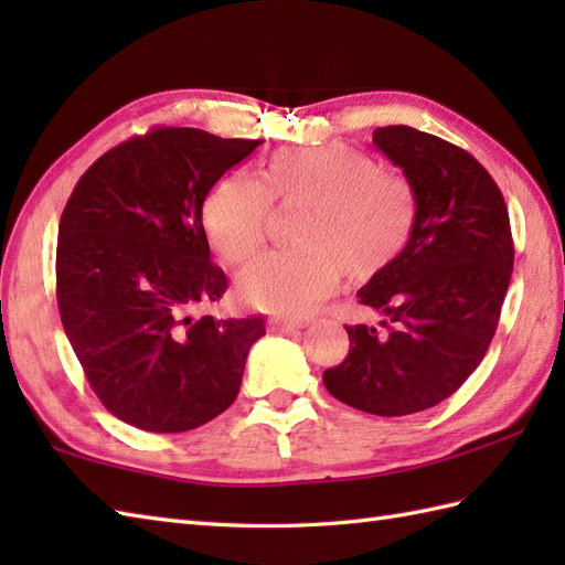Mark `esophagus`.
Segmentation results:
<instances>
[{
  "mask_svg": "<svg viewBox=\"0 0 565 565\" xmlns=\"http://www.w3.org/2000/svg\"><path fill=\"white\" fill-rule=\"evenodd\" d=\"M303 326L301 322H291V320H279V318H274V320H269V330L271 332H296V330H301Z\"/></svg>",
  "mask_w": 565,
  "mask_h": 565,
  "instance_id": "esophagus-1",
  "label": "esophagus"
}]
</instances>
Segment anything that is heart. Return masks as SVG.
Returning <instances> with one entry per match:
<instances>
[{
	"mask_svg": "<svg viewBox=\"0 0 565 565\" xmlns=\"http://www.w3.org/2000/svg\"><path fill=\"white\" fill-rule=\"evenodd\" d=\"M269 203L298 209L291 247L271 249L237 276L239 301L276 316H306L340 284L369 281L403 255L417 199L398 172L362 150L332 142L276 150L262 179L235 172L203 203V231L227 264H245L264 243Z\"/></svg>",
	"mask_w": 565,
	"mask_h": 565,
	"instance_id": "1",
	"label": "heart"
}]
</instances>
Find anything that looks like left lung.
<instances>
[{"instance_id":"1","label":"left lung","mask_w":565,"mask_h":565,"mask_svg":"<svg viewBox=\"0 0 565 565\" xmlns=\"http://www.w3.org/2000/svg\"><path fill=\"white\" fill-rule=\"evenodd\" d=\"M374 146L413 184L417 215L403 255L356 294L386 332L347 328L350 354L322 383L356 411L401 417L447 401L481 364L514 247L505 199L473 154L411 126L376 128Z\"/></svg>"}]
</instances>
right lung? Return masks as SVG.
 <instances>
[{"mask_svg": "<svg viewBox=\"0 0 565 565\" xmlns=\"http://www.w3.org/2000/svg\"><path fill=\"white\" fill-rule=\"evenodd\" d=\"M264 140L152 128L94 162L57 227V308L92 391L146 431H186L237 398L264 318L199 316L227 289L203 201Z\"/></svg>", "mask_w": 565, "mask_h": 565, "instance_id": "right-lung-1", "label": "right lung"}]
</instances>
